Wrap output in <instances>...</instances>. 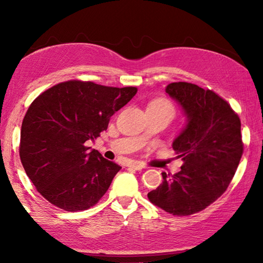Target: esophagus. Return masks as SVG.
Masks as SVG:
<instances>
[{
	"mask_svg": "<svg viewBox=\"0 0 263 263\" xmlns=\"http://www.w3.org/2000/svg\"><path fill=\"white\" fill-rule=\"evenodd\" d=\"M128 167L135 169V171H141V169L144 168V166H142V164H140V163H130V164H128Z\"/></svg>",
	"mask_w": 263,
	"mask_h": 263,
	"instance_id": "34e87169",
	"label": "esophagus"
}]
</instances>
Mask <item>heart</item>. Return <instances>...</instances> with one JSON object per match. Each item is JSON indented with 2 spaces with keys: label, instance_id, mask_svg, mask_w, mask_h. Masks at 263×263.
I'll return each instance as SVG.
<instances>
[{
  "label": "heart",
  "instance_id": "b5f03b06",
  "mask_svg": "<svg viewBox=\"0 0 263 263\" xmlns=\"http://www.w3.org/2000/svg\"><path fill=\"white\" fill-rule=\"evenodd\" d=\"M152 105L162 106V108H168V109H171V110L173 111V106H172V104L169 103V102H167V101H157V102H154V103H153Z\"/></svg>",
  "mask_w": 263,
  "mask_h": 263
}]
</instances>
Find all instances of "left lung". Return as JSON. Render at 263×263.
Segmentation results:
<instances>
[{
	"instance_id": "left-lung-1",
	"label": "left lung",
	"mask_w": 263,
	"mask_h": 263,
	"mask_svg": "<svg viewBox=\"0 0 263 263\" xmlns=\"http://www.w3.org/2000/svg\"><path fill=\"white\" fill-rule=\"evenodd\" d=\"M166 92L186 118L173 149L183 164L174 175L162 173V183L148 193L154 205L174 216L199 212L228 189L241 159V123L228 102L212 90L173 82Z\"/></svg>"
}]
</instances>
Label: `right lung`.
Returning <instances> with one entry per match:
<instances>
[{
  "label": "right lung",
  "mask_w": 263,
  "mask_h": 263,
  "mask_svg": "<svg viewBox=\"0 0 263 263\" xmlns=\"http://www.w3.org/2000/svg\"><path fill=\"white\" fill-rule=\"evenodd\" d=\"M136 94V87L72 80L47 89L31 103L22 123L20 157L44 198L72 212L100 201L122 167L87 144L108 128L111 116Z\"/></svg>",
  "instance_id": "right-lung-1"
}]
</instances>
